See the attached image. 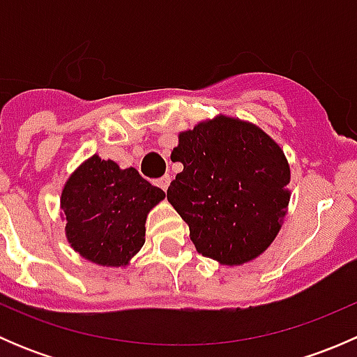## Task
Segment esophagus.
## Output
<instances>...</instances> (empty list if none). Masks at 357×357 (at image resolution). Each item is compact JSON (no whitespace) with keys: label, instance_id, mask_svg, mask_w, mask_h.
<instances>
[{"label":"esophagus","instance_id":"1","mask_svg":"<svg viewBox=\"0 0 357 357\" xmlns=\"http://www.w3.org/2000/svg\"><path fill=\"white\" fill-rule=\"evenodd\" d=\"M169 185H171V178L169 176H162V178L157 179V186L164 190V192L169 188Z\"/></svg>","mask_w":357,"mask_h":357}]
</instances>
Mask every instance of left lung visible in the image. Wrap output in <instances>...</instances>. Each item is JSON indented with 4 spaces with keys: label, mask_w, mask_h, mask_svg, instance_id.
<instances>
[{
    "label": "left lung",
    "mask_w": 357,
    "mask_h": 357,
    "mask_svg": "<svg viewBox=\"0 0 357 357\" xmlns=\"http://www.w3.org/2000/svg\"><path fill=\"white\" fill-rule=\"evenodd\" d=\"M171 158L183 171L167 200L202 255L243 264L271 245L289 207L290 167L262 129L221 115L181 132Z\"/></svg>",
    "instance_id": "obj_1"
}]
</instances>
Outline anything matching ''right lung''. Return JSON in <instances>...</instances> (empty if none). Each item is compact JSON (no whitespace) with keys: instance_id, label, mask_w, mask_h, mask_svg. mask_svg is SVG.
<instances>
[{"instance_id":"1","label":"right lung","mask_w":357,"mask_h":357,"mask_svg":"<svg viewBox=\"0 0 357 357\" xmlns=\"http://www.w3.org/2000/svg\"><path fill=\"white\" fill-rule=\"evenodd\" d=\"M164 197L135 167L93 155L62 192L68 243L96 264L126 266L145 243L146 214Z\"/></svg>"}]
</instances>
